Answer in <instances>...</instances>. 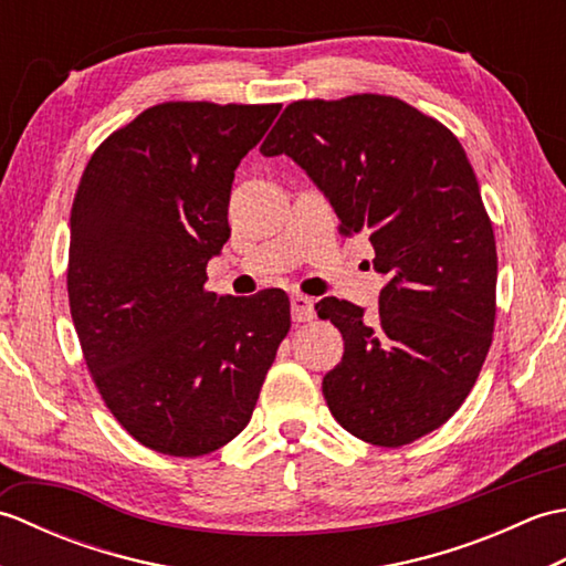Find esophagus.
I'll return each mask as SVG.
<instances>
[{"label": "esophagus", "instance_id": "esophagus-1", "mask_svg": "<svg viewBox=\"0 0 566 566\" xmlns=\"http://www.w3.org/2000/svg\"><path fill=\"white\" fill-rule=\"evenodd\" d=\"M314 316H316L314 298H308L304 294H294L292 296V318L296 323H304V321H311Z\"/></svg>", "mask_w": 566, "mask_h": 566}]
</instances>
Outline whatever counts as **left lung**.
<instances>
[{"label": "left lung", "instance_id": "left-lung-1", "mask_svg": "<svg viewBox=\"0 0 566 566\" xmlns=\"http://www.w3.org/2000/svg\"><path fill=\"white\" fill-rule=\"evenodd\" d=\"M260 153L306 170L389 276L371 318L335 296L316 304L345 340L323 377L333 418L379 448L428 436L472 391L496 318L494 228L460 140L401 99L353 94L290 104Z\"/></svg>", "mask_w": 566, "mask_h": 566}]
</instances>
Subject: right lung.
<instances>
[{"mask_svg": "<svg viewBox=\"0 0 566 566\" xmlns=\"http://www.w3.org/2000/svg\"><path fill=\"white\" fill-rule=\"evenodd\" d=\"M282 104L165 102L114 130L70 213V314L106 408L146 448L201 457L248 426L290 333L282 290L219 296L235 167Z\"/></svg>", "mask_w": 566, "mask_h": 566, "instance_id": "right-lung-1", "label": "right lung"}]
</instances>
